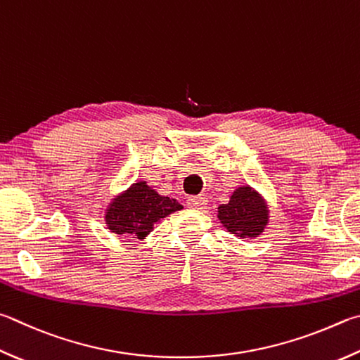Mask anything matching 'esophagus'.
Listing matches in <instances>:
<instances>
[{
    "label": "esophagus",
    "instance_id": "obj_1",
    "mask_svg": "<svg viewBox=\"0 0 360 360\" xmlns=\"http://www.w3.org/2000/svg\"><path fill=\"white\" fill-rule=\"evenodd\" d=\"M207 205V198L202 197V195H195V197L187 198V206L193 209H202Z\"/></svg>",
    "mask_w": 360,
    "mask_h": 360
}]
</instances>
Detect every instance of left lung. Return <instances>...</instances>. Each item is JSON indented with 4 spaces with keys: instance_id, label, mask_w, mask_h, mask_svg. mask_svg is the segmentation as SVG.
<instances>
[{
    "instance_id": "left-lung-1",
    "label": "left lung",
    "mask_w": 360,
    "mask_h": 360,
    "mask_svg": "<svg viewBox=\"0 0 360 360\" xmlns=\"http://www.w3.org/2000/svg\"><path fill=\"white\" fill-rule=\"evenodd\" d=\"M217 217L228 233L239 239H253L263 234L269 224V206L263 195L250 186H240L226 205H220Z\"/></svg>"
}]
</instances>
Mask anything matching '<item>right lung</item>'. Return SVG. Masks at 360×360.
I'll use <instances>...</instances> for the list:
<instances>
[{
	"label": "right lung",
	"instance_id": "add662e5",
	"mask_svg": "<svg viewBox=\"0 0 360 360\" xmlns=\"http://www.w3.org/2000/svg\"><path fill=\"white\" fill-rule=\"evenodd\" d=\"M181 209L182 205L176 198L159 195L146 181H136L127 191L112 198L103 217L112 233L145 239L162 219Z\"/></svg>",
	"mask_w": 360,
	"mask_h": 360
}]
</instances>
